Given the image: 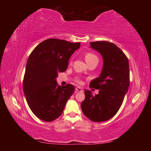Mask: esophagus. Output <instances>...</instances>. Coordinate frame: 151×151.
Here are the masks:
<instances>
[{
    "label": "esophagus",
    "mask_w": 151,
    "mask_h": 151,
    "mask_svg": "<svg viewBox=\"0 0 151 151\" xmlns=\"http://www.w3.org/2000/svg\"><path fill=\"white\" fill-rule=\"evenodd\" d=\"M75 90L76 91H78V92H83V88H82L81 87H80V86H76V88H75Z\"/></svg>",
    "instance_id": "34e87169"
}]
</instances>
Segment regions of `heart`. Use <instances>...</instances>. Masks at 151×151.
<instances>
[{"label":"heart","mask_w":151,"mask_h":151,"mask_svg":"<svg viewBox=\"0 0 151 151\" xmlns=\"http://www.w3.org/2000/svg\"><path fill=\"white\" fill-rule=\"evenodd\" d=\"M85 60L88 64L89 63L93 62V61H97V62H98L99 58L96 55H94L92 52H88L86 53L85 55ZM78 82H80V81H78Z\"/></svg>","instance_id":"1"}]
</instances>
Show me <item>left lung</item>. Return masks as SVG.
<instances>
[{
	"mask_svg": "<svg viewBox=\"0 0 151 151\" xmlns=\"http://www.w3.org/2000/svg\"><path fill=\"white\" fill-rule=\"evenodd\" d=\"M90 44L103 57V67L100 76L90 83V87L99 89V94L93 95L91 91L85 90L81 109L91 121L103 122L115 115L122 105L130 83L129 63L124 53L113 43Z\"/></svg>",
	"mask_w": 151,
	"mask_h": 151,
	"instance_id": "8db88e82",
	"label": "left lung"
}]
</instances>
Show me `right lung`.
Instances as JSON below:
<instances>
[{"mask_svg": "<svg viewBox=\"0 0 151 151\" xmlns=\"http://www.w3.org/2000/svg\"><path fill=\"white\" fill-rule=\"evenodd\" d=\"M80 42L48 39L40 42L28 58L23 79L27 102L36 116L46 122L62 114L66 102L75 91L70 84L58 85V73L67 69L68 60L80 48Z\"/></svg>", "mask_w": 151, "mask_h": 151, "instance_id": "right-lung-1", "label": "right lung"}]
</instances>
